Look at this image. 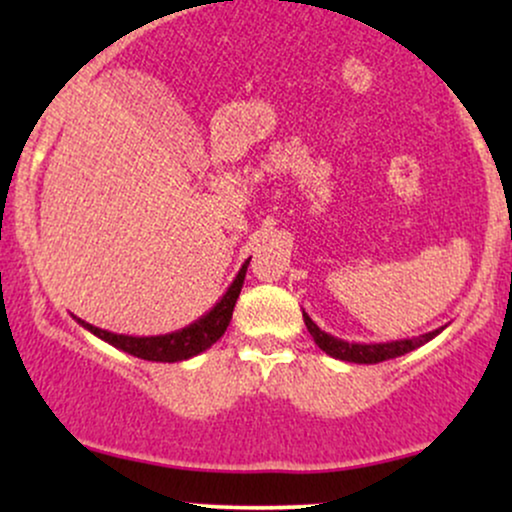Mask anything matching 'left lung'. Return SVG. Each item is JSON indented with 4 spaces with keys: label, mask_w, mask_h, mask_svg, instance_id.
<instances>
[{
    "label": "left lung",
    "mask_w": 512,
    "mask_h": 512,
    "mask_svg": "<svg viewBox=\"0 0 512 512\" xmlns=\"http://www.w3.org/2000/svg\"><path fill=\"white\" fill-rule=\"evenodd\" d=\"M303 320H305V327H308L310 337L315 339V344L320 346L327 356L339 358V361H349V363L390 361V358L404 356V354H409V351L419 349V346L431 342L433 337H438V334L445 330V327H438V330L419 334V337H411V339L407 337V339H395V342L358 344V342H344V339H337V337H332V334H327L325 330H320V327L310 320L305 310H303Z\"/></svg>",
    "instance_id": "left-lung-1"
}]
</instances>
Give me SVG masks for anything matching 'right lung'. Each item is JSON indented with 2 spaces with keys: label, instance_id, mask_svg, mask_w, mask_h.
Returning <instances> with one entry per match:
<instances>
[{
  "label": "right lung",
  "instance_id": "obj_1",
  "mask_svg": "<svg viewBox=\"0 0 512 512\" xmlns=\"http://www.w3.org/2000/svg\"><path fill=\"white\" fill-rule=\"evenodd\" d=\"M250 260L240 267V272L233 279V284L228 286L226 293L221 296V301L204 313L199 320L192 322V325L182 327V330L168 332V334H156V337H129V334H115L108 330H101V327H93L91 322H84L81 317H74L84 330L96 334L103 342L113 344L115 349L125 351V354H132L137 358H144V361H156V363H175V361H187V358L202 354L207 351L211 344H216L226 332L228 322L233 317V308H236V301L240 296V289H243L245 272H248Z\"/></svg>",
  "mask_w": 512,
  "mask_h": 512
}]
</instances>
